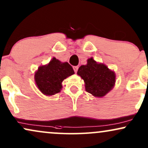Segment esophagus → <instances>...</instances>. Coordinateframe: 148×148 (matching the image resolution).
<instances>
[{
	"label": "esophagus",
	"mask_w": 148,
	"mask_h": 148,
	"mask_svg": "<svg viewBox=\"0 0 148 148\" xmlns=\"http://www.w3.org/2000/svg\"><path fill=\"white\" fill-rule=\"evenodd\" d=\"M73 69H74V71L75 72V73L77 72V71L78 70V66H74L73 67Z\"/></svg>",
	"instance_id": "1"
}]
</instances>
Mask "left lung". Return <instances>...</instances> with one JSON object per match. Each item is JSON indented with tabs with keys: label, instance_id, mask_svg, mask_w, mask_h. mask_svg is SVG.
Here are the masks:
<instances>
[{
	"label": "left lung",
	"instance_id": "1",
	"mask_svg": "<svg viewBox=\"0 0 148 148\" xmlns=\"http://www.w3.org/2000/svg\"><path fill=\"white\" fill-rule=\"evenodd\" d=\"M77 74L84 80L85 89L93 96L101 98L113 89L115 74L105 65L98 63L93 58L87 60V64L81 65Z\"/></svg>",
	"mask_w": 148,
	"mask_h": 148
}]
</instances>
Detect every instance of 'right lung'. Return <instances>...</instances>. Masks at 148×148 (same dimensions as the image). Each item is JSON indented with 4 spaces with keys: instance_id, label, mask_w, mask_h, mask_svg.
Segmentation results:
<instances>
[{
    "instance_id": "1",
    "label": "right lung",
    "mask_w": 148,
    "mask_h": 148,
    "mask_svg": "<svg viewBox=\"0 0 148 148\" xmlns=\"http://www.w3.org/2000/svg\"><path fill=\"white\" fill-rule=\"evenodd\" d=\"M74 74V70L68 63H61L54 57L48 65L39 68L35 74V80L41 92L52 96L60 92L63 80Z\"/></svg>"
}]
</instances>
